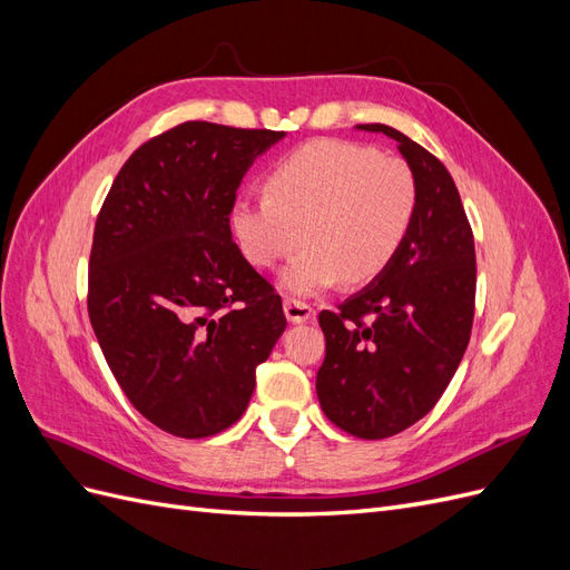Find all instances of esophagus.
Wrapping results in <instances>:
<instances>
[{"label": "esophagus", "mask_w": 570, "mask_h": 570, "mask_svg": "<svg viewBox=\"0 0 570 570\" xmlns=\"http://www.w3.org/2000/svg\"><path fill=\"white\" fill-rule=\"evenodd\" d=\"M285 316L289 323H306V321H314L316 312L312 308V304L299 302V299H285Z\"/></svg>", "instance_id": "1"}]
</instances>
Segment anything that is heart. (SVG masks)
<instances>
[{
    "label": "heart",
    "mask_w": 570,
    "mask_h": 570,
    "mask_svg": "<svg viewBox=\"0 0 570 570\" xmlns=\"http://www.w3.org/2000/svg\"><path fill=\"white\" fill-rule=\"evenodd\" d=\"M266 197L239 199L230 226L256 268H273L302 247L283 273L295 295L381 278L402 252L419 212L409 161L350 140H312L275 161Z\"/></svg>",
    "instance_id": "b5f03b06"
}]
</instances>
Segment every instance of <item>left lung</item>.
Returning <instances> with one entry per match:
<instances>
[{
  "label": "left lung",
  "instance_id": "8db88e82",
  "mask_svg": "<svg viewBox=\"0 0 570 570\" xmlns=\"http://www.w3.org/2000/svg\"><path fill=\"white\" fill-rule=\"evenodd\" d=\"M419 178V212L394 264L358 295L321 312V409L344 433L383 440L433 409L469 347L475 314V243L444 164L383 124Z\"/></svg>",
  "mask_w": 570,
  "mask_h": 570
}]
</instances>
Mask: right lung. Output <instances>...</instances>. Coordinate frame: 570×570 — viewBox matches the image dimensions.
<instances>
[{"label": "right lung", "instance_id": "add662e5", "mask_svg": "<svg viewBox=\"0 0 570 570\" xmlns=\"http://www.w3.org/2000/svg\"><path fill=\"white\" fill-rule=\"evenodd\" d=\"M283 135L185 120L130 154L99 209L92 331L130 404L164 433L199 440L239 421L287 325L230 233L243 176Z\"/></svg>", "mask_w": 570, "mask_h": 570}]
</instances>
